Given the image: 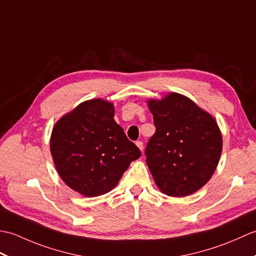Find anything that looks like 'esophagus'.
Listing matches in <instances>:
<instances>
[{
	"instance_id": "esophagus-1",
	"label": "esophagus",
	"mask_w": 256,
	"mask_h": 256,
	"mask_svg": "<svg viewBox=\"0 0 256 256\" xmlns=\"http://www.w3.org/2000/svg\"><path fill=\"white\" fill-rule=\"evenodd\" d=\"M135 144H136V146L140 150H143V142H142V140H138V142Z\"/></svg>"
}]
</instances>
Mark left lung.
Listing matches in <instances>:
<instances>
[{"label":"left lung","instance_id":"left-lung-1","mask_svg":"<svg viewBox=\"0 0 256 256\" xmlns=\"http://www.w3.org/2000/svg\"><path fill=\"white\" fill-rule=\"evenodd\" d=\"M156 132L145 148L157 186L184 197L209 182L220 160L222 136L214 118L178 94L148 102Z\"/></svg>","mask_w":256,"mask_h":256}]
</instances>
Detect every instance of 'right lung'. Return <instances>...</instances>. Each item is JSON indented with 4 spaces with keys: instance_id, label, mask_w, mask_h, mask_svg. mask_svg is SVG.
<instances>
[{
    "instance_id": "1",
    "label": "right lung",
    "mask_w": 256,
    "mask_h": 256,
    "mask_svg": "<svg viewBox=\"0 0 256 256\" xmlns=\"http://www.w3.org/2000/svg\"><path fill=\"white\" fill-rule=\"evenodd\" d=\"M112 103H81L52 128L50 152L59 176L86 197L106 194L140 156V150L114 121Z\"/></svg>"
}]
</instances>
